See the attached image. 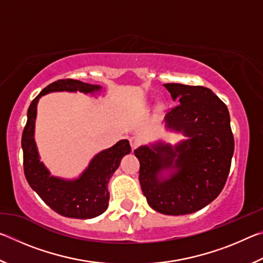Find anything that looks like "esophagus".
I'll return each mask as SVG.
<instances>
[{
    "mask_svg": "<svg viewBox=\"0 0 263 263\" xmlns=\"http://www.w3.org/2000/svg\"><path fill=\"white\" fill-rule=\"evenodd\" d=\"M140 139L138 137H131L130 138V145H131V148H132V151H135L138 146L140 145Z\"/></svg>",
    "mask_w": 263,
    "mask_h": 263,
    "instance_id": "34e87169",
    "label": "esophagus"
}]
</instances>
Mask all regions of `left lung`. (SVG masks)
<instances>
[{"instance_id": "8db88e82", "label": "left lung", "mask_w": 263, "mask_h": 263, "mask_svg": "<svg viewBox=\"0 0 263 263\" xmlns=\"http://www.w3.org/2000/svg\"><path fill=\"white\" fill-rule=\"evenodd\" d=\"M179 101L164 117L169 130L188 139L175 146H140L142 194L153 210L180 216L201 210L215 199L228 180L234 152L228 106L211 89L181 83L163 84ZM164 170L170 176L164 178Z\"/></svg>"}]
</instances>
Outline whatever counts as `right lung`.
<instances>
[{
    "label": "right lung",
    "mask_w": 263,
    "mask_h": 263,
    "mask_svg": "<svg viewBox=\"0 0 263 263\" xmlns=\"http://www.w3.org/2000/svg\"><path fill=\"white\" fill-rule=\"evenodd\" d=\"M101 86L84 83L78 80L65 79L48 84L31 102L28 109V121L22 135L23 167L26 181L35 193L53 211L68 218L90 219L103 213L108 209V183L121 160L131 152L128 140H119L112 147L102 151L91 159L79 179L64 180L52 176L39 159L34 141V124L37 117V105L42 96L53 91H80L94 94Z\"/></svg>",
    "instance_id": "add662e5"
}]
</instances>
